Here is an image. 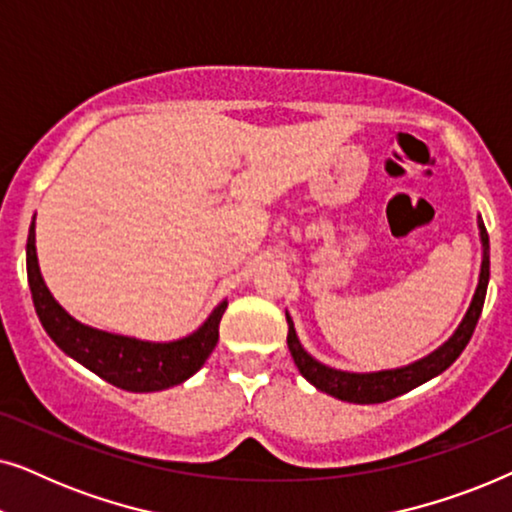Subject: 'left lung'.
<instances>
[{"mask_svg": "<svg viewBox=\"0 0 512 512\" xmlns=\"http://www.w3.org/2000/svg\"><path fill=\"white\" fill-rule=\"evenodd\" d=\"M480 237H482L485 256H482L478 289H475L473 303L468 307L464 321H461L457 331H454L452 338L447 340L443 347L426 356V359L405 368L382 370V373H366V375L342 373V370L328 368L324 363L314 361L312 356L300 347V342L296 338V328H293V321L289 314H286V321H289V335H286V342H289V352L293 356V361H296L300 375H303L307 382H312L319 391H326V394L340 398V401L368 405V403L391 401V398L401 396L405 391L429 382L431 377H436L443 373V370L450 368L452 363L459 359V354L466 349L475 326H478L482 305H485L487 284H489V237H487L485 223L482 221H480Z\"/></svg>", "mask_w": 512, "mask_h": 512, "instance_id": "8db88e82", "label": "left lung"}]
</instances>
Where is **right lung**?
Returning a JSON list of instances; mask_svg holds the SVG:
<instances>
[{
	"instance_id": "1",
	"label": "right lung",
	"mask_w": 512,
	"mask_h": 512,
	"mask_svg": "<svg viewBox=\"0 0 512 512\" xmlns=\"http://www.w3.org/2000/svg\"><path fill=\"white\" fill-rule=\"evenodd\" d=\"M27 282H30L37 317L55 345L102 380L125 391H160L198 373L219 342V321L228 305L223 300L193 335L163 345L83 326L55 303L41 279L37 249H34V223L27 235Z\"/></svg>"
}]
</instances>
